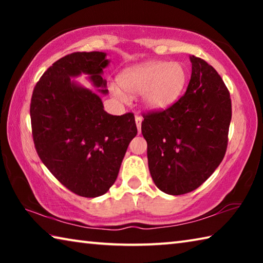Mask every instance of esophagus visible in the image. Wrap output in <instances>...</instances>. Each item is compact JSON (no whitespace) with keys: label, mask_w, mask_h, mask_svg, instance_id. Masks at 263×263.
Masks as SVG:
<instances>
[{"label":"esophagus","mask_w":263,"mask_h":263,"mask_svg":"<svg viewBox=\"0 0 263 263\" xmlns=\"http://www.w3.org/2000/svg\"><path fill=\"white\" fill-rule=\"evenodd\" d=\"M141 122H142V117L139 115H136V124H137V128H138V132L140 133L141 131Z\"/></svg>","instance_id":"esophagus-1"}]
</instances>
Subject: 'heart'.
I'll use <instances>...</instances> for the list:
<instances>
[{"label": "heart", "mask_w": 263, "mask_h": 263, "mask_svg": "<svg viewBox=\"0 0 263 263\" xmlns=\"http://www.w3.org/2000/svg\"><path fill=\"white\" fill-rule=\"evenodd\" d=\"M119 84L111 82L109 89L116 99L125 101L126 94H141L148 109L163 110L179 100L186 82V70L180 62L149 61L124 69Z\"/></svg>", "instance_id": "obj_1"}]
</instances>
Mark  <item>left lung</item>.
I'll return each instance as SVG.
<instances>
[{"label":"left lung","mask_w":263,"mask_h":263,"mask_svg":"<svg viewBox=\"0 0 263 263\" xmlns=\"http://www.w3.org/2000/svg\"><path fill=\"white\" fill-rule=\"evenodd\" d=\"M191 78L183 96L164 110L142 115L141 133L155 185L183 195L203 184L225 157L232 118L230 91L217 70L190 57Z\"/></svg>","instance_id":"obj_1"}]
</instances>
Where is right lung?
I'll use <instances>...</instances> for the list:
<instances>
[{
  "mask_svg": "<svg viewBox=\"0 0 263 263\" xmlns=\"http://www.w3.org/2000/svg\"><path fill=\"white\" fill-rule=\"evenodd\" d=\"M105 57L103 52H75L55 61L35 84L30 105L39 158L62 185L89 198L104 195L115 183L138 132L133 114L105 112L99 95L70 80L89 74L95 87L105 88Z\"/></svg>",
  "mask_w": 263,
  "mask_h": 263,
  "instance_id": "obj_1",
  "label": "right lung"
}]
</instances>
